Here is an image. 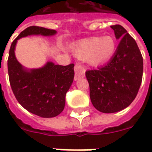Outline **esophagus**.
<instances>
[{
  "mask_svg": "<svg viewBox=\"0 0 152 152\" xmlns=\"http://www.w3.org/2000/svg\"><path fill=\"white\" fill-rule=\"evenodd\" d=\"M74 71H75V77H74V79H75V80H78V79H79L80 78L85 77V67H83L81 64L77 63V64L74 66Z\"/></svg>",
  "mask_w": 152,
  "mask_h": 152,
  "instance_id": "1",
  "label": "esophagus"
}]
</instances>
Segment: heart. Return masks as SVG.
Instances as JSON below:
<instances>
[{"label": "heart", "instance_id": "heart-1", "mask_svg": "<svg viewBox=\"0 0 152 152\" xmlns=\"http://www.w3.org/2000/svg\"><path fill=\"white\" fill-rule=\"evenodd\" d=\"M116 43L113 37H92L81 40L72 46V51L79 59H86L91 65H100L113 55Z\"/></svg>", "mask_w": 152, "mask_h": 152}]
</instances>
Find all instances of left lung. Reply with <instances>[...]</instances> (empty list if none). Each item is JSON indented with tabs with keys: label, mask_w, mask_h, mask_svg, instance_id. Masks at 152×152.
<instances>
[{
	"label": "left lung",
	"mask_w": 152,
	"mask_h": 152,
	"mask_svg": "<svg viewBox=\"0 0 152 152\" xmlns=\"http://www.w3.org/2000/svg\"><path fill=\"white\" fill-rule=\"evenodd\" d=\"M120 42L105 66L85 72L93 106L104 113L129 107L137 96L143 75V57L135 40L119 24L113 25Z\"/></svg>",
	"instance_id": "obj_1"
}]
</instances>
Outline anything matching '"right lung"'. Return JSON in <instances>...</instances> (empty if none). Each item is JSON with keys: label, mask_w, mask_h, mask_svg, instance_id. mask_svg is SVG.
Returning a JSON list of instances; mask_svg holds the SVG:
<instances>
[{"label": "right lung", "mask_w": 152, "mask_h": 152, "mask_svg": "<svg viewBox=\"0 0 152 152\" xmlns=\"http://www.w3.org/2000/svg\"><path fill=\"white\" fill-rule=\"evenodd\" d=\"M56 33L43 27H28L12 41L9 50V81L15 97L27 111L41 118H54L63 111L66 94L74 77V64L61 66L49 61L41 68L28 71L16 59L15 45L22 37L50 36Z\"/></svg>", "instance_id": "right-lung-1"}]
</instances>
